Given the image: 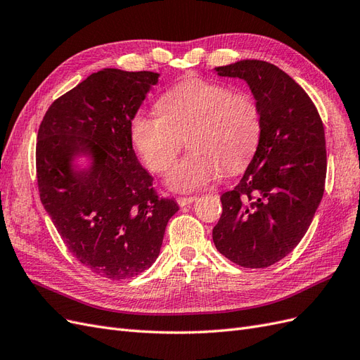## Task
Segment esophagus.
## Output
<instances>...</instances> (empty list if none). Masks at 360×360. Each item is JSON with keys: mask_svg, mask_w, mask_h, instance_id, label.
I'll use <instances>...</instances> for the list:
<instances>
[{"mask_svg": "<svg viewBox=\"0 0 360 360\" xmlns=\"http://www.w3.org/2000/svg\"><path fill=\"white\" fill-rule=\"evenodd\" d=\"M195 200H197V197H179V198H177V204H179L180 207H184V205L192 204Z\"/></svg>", "mask_w": 360, "mask_h": 360, "instance_id": "34e87169", "label": "esophagus"}]
</instances>
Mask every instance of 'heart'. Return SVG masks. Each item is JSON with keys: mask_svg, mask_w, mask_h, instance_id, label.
I'll use <instances>...</instances> for the list:
<instances>
[{"mask_svg": "<svg viewBox=\"0 0 360 360\" xmlns=\"http://www.w3.org/2000/svg\"><path fill=\"white\" fill-rule=\"evenodd\" d=\"M159 115L138 112L130 120V141L151 172L163 174L186 136L188 155L168 174L177 192L200 189L219 176L242 169L261 138V114L248 93L201 78L184 79L160 96Z\"/></svg>", "mask_w": 360, "mask_h": 360, "instance_id": "1", "label": "heart"}]
</instances>
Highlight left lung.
Listing matches in <instances>:
<instances>
[{
  "mask_svg": "<svg viewBox=\"0 0 360 360\" xmlns=\"http://www.w3.org/2000/svg\"><path fill=\"white\" fill-rule=\"evenodd\" d=\"M214 72L248 84L261 138L240 183L222 193L213 242L238 266L269 267L299 245L323 198L324 127L309 96L275 64L240 60Z\"/></svg>",
  "mask_w": 360,
  "mask_h": 360,
  "instance_id": "8db88e82",
  "label": "left lung"
}]
</instances>
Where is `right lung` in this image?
Listing matches in <instances>:
<instances>
[{"mask_svg": "<svg viewBox=\"0 0 360 360\" xmlns=\"http://www.w3.org/2000/svg\"><path fill=\"white\" fill-rule=\"evenodd\" d=\"M159 76L102 69L58 97L39 127L41 204L70 254L108 279L132 278L153 264L179 210L153 189L129 134ZM82 157L85 167L77 163Z\"/></svg>", "mask_w": 360, "mask_h": 360, "instance_id": "add662e5", "label": "right lung"}]
</instances>
